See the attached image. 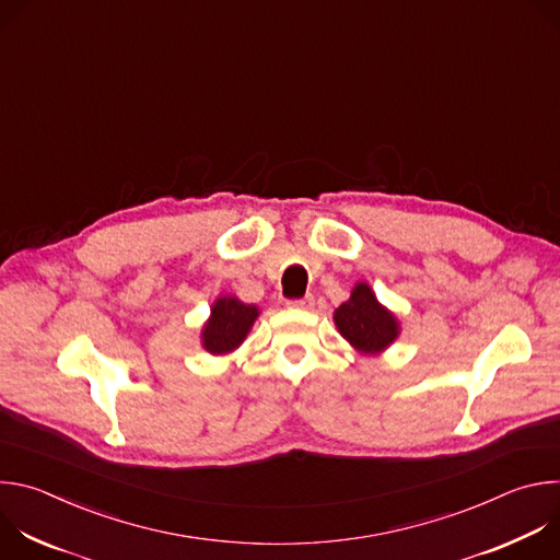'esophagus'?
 <instances>
[{"label":"esophagus","mask_w":560,"mask_h":560,"mask_svg":"<svg viewBox=\"0 0 560 560\" xmlns=\"http://www.w3.org/2000/svg\"><path fill=\"white\" fill-rule=\"evenodd\" d=\"M288 305H290V307H299V310H310V307L314 305V296H312V294H307V296H303V299L288 301Z\"/></svg>","instance_id":"34e87169"}]
</instances>
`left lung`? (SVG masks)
<instances>
[{
    "label": "left lung",
    "mask_w": 560,
    "mask_h": 560,
    "mask_svg": "<svg viewBox=\"0 0 560 560\" xmlns=\"http://www.w3.org/2000/svg\"><path fill=\"white\" fill-rule=\"evenodd\" d=\"M335 326L361 354H381L401 332L396 316L378 303L368 283H357L346 303L335 310Z\"/></svg>",
    "instance_id": "obj_1"
}]
</instances>
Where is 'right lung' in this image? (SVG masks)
Instances as JSON below:
<instances>
[{
	"mask_svg": "<svg viewBox=\"0 0 560 560\" xmlns=\"http://www.w3.org/2000/svg\"><path fill=\"white\" fill-rule=\"evenodd\" d=\"M259 316L257 305H248L236 296H219L210 307V318L201 330V346L210 354H228L248 337Z\"/></svg>",
	"mask_w": 560,
	"mask_h": 560,
	"instance_id": "obj_1",
	"label": "right lung"
}]
</instances>
